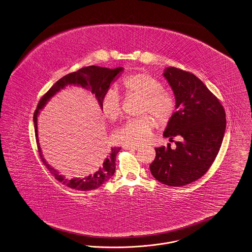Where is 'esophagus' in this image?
<instances>
[{
    "label": "esophagus",
    "instance_id": "obj_1",
    "mask_svg": "<svg viewBox=\"0 0 252 252\" xmlns=\"http://www.w3.org/2000/svg\"><path fill=\"white\" fill-rule=\"evenodd\" d=\"M124 148H126V149H137V148H139V146H137V145H125Z\"/></svg>",
    "mask_w": 252,
    "mask_h": 252
}]
</instances>
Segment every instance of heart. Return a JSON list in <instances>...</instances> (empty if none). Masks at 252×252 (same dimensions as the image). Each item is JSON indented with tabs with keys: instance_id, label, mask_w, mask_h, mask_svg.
Here are the masks:
<instances>
[{
	"instance_id": "heart-1",
	"label": "heart",
	"mask_w": 252,
	"mask_h": 252,
	"mask_svg": "<svg viewBox=\"0 0 252 252\" xmlns=\"http://www.w3.org/2000/svg\"><path fill=\"white\" fill-rule=\"evenodd\" d=\"M122 89L126 97L142 99L140 113H149L161 123H166L174 114L176 102L173 95L162 88V84L148 73L138 72L125 77ZM105 118L114 121L122 114V105L118 93L108 89L104 93L101 104ZM151 115H143L126 121L114 134V140L122 145H142L148 142L156 126Z\"/></svg>"
}]
</instances>
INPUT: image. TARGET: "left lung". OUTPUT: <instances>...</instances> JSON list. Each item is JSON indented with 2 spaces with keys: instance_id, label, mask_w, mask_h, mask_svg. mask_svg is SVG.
Wrapping results in <instances>:
<instances>
[{
  "instance_id": "8db88e82",
  "label": "left lung",
  "mask_w": 252,
  "mask_h": 252,
  "mask_svg": "<svg viewBox=\"0 0 252 252\" xmlns=\"http://www.w3.org/2000/svg\"><path fill=\"white\" fill-rule=\"evenodd\" d=\"M163 76L174 92L177 111L169 119L164 137L173 142L155 148L156 157L149 165L151 174L163 185L182 187L206 174L222 145L225 112L218 98L195 75L173 66Z\"/></svg>"
}]
</instances>
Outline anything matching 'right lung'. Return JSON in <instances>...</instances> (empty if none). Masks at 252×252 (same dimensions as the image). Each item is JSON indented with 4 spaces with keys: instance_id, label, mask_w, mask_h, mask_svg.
Returning a JSON list of instances; mask_svg holds the SVG:
<instances>
[{
    "instance_id": "add662e5",
    "label": "right lung",
    "mask_w": 252,
    "mask_h": 252,
    "mask_svg": "<svg viewBox=\"0 0 252 252\" xmlns=\"http://www.w3.org/2000/svg\"><path fill=\"white\" fill-rule=\"evenodd\" d=\"M123 70H124L123 67L110 69L106 67L90 65V66L83 67L72 73L65 75L63 78H61L59 81H57L41 98L39 104L37 105V108L34 112V116H33L34 129H35L38 152H39L41 161L44 163L45 167L49 170V172L55 177L56 180H58L59 182L63 183V185L72 189L80 190V191L92 190L100 188L105 182H107L113 176L115 172L116 156L121 148H111L109 153L105 155V157H104L100 161V163L97 164L96 168L91 173L88 174L86 177L66 179L60 175L59 172L46 163L43 157L41 148L39 146V139H38V126H37L38 114L40 113V110L45 106V104L49 101V99L52 96H54L58 91L63 89L64 87L71 86V85L81 86L82 88L89 90L92 94L95 95V98L97 99L98 103L101 106L104 93L108 90L110 84L114 81L116 76L119 73H121Z\"/></svg>"
}]
</instances>
